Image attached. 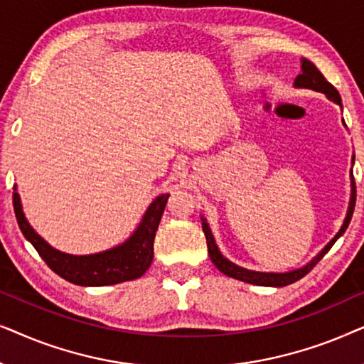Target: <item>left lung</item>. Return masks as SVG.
Segmentation results:
<instances>
[{"label":"left lung","instance_id":"8db88e82","mask_svg":"<svg viewBox=\"0 0 364 364\" xmlns=\"http://www.w3.org/2000/svg\"><path fill=\"white\" fill-rule=\"evenodd\" d=\"M293 86L313 89V91H316V92H323L328 99H330V101L340 104V106H341L340 92L336 91L335 86H331V84L326 81L325 76H323V74L318 71V68L315 66V64H313L311 61H308V59H305V58L301 59V74H298L296 79H295V84H293ZM343 124H345V122H343ZM355 203H356V186H355V181H353V177H351L350 207H348L346 218H345V222H343L340 232H338L336 235L331 238V242L328 243V245L323 248V250L318 253V255L313 258L311 262H308L305 267L296 268V270L285 272V273H265V272L247 270V268L235 265V263L227 260V258L220 253V250H218L215 238H213V235H212L210 227H208L205 218L202 217V230H203V233H205V238H207L208 257H210L213 265H215L218 270L223 273V275L235 278V280L252 283V285H260V287H287V285H290V283H295V282L300 280V278L305 277L306 273H310L313 270V267H315L316 263L326 255L328 250H330V248L335 245V242L338 240V238H340L343 233H345V230L351 222L353 210H355Z\"/></svg>","mask_w":364,"mask_h":364}]
</instances>
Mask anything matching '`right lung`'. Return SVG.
<instances>
[{
	"label": "right lung",
	"mask_w": 364,
	"mask_h": 364,
	"mask_svg": "<svg viewBox=\"0 0 364 364\" xmlns=\"http://www.w3.org/2000/svg\"><path fill=\"white\" fill-rule=\"evenodd\" d=\"M167 198L168 193H162L149 205L142 222L126 242L111 250L92 253V255H69V253L56 250L46 240H43L24 217L16 188L13 193V207L23 235L28 242H31L39 257L54 273L74 285L104 287L136 280L147 272L154 258V238H156L164 208L167 205Z\"/></svg>",
	"instance_id": "right-lung-1"
}]
</instances>
